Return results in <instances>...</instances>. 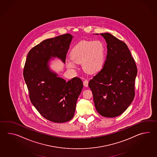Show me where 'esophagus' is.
<instances>
[{
	"label": "esophagus",
	"mask_w": 157,
	"mask_h": 157,
	"mask_svg": "<svg viewBox=\"0 0 157 157\" xmlns=\"http://www.w3.org/2000/svg\"><path fill=\"white\" fill-rule=\"evenodd\" d=\"M83 85H84V86H85V87H88V80H84Z\"/></svg>",
	"instance_id": "1"
}]
</instances>
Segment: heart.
Returning a JSON list of instances; mask_svg holds the SVG:
<instances>
[{"instance_id": "heart-1", "label": "heart", "mask_w": 157, "mask_h": 157, "mask_svg": "<svg viewBox=\"0 0 157 157\" xmlns=\"http://www.w3.org/2000/svg\"><path fill=\"white\" fill-rule=\"evenodd\" d=\"M73 61H69L67 65L71 69L76 67L75 63H82L84 71L94 73L100 70L105 59V47L100 40L81 41L73 47L70 53Z\"/></svg>"}]
</instances>
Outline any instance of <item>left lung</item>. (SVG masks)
I'll return each instance as SVG.
<instances>
[{
    "label": "left lung",
    "mask_w": 157,
    "mask_h": 157,
    "mask_svg": "<svg viewBox=\"0 0 157 157\" xmlns=\"http://www.w3.org/2000/svg\"><path fill=\"white\" fill-rule=\"evenodd\" d=\"M101 35L107 43V55L102 69L88 86L97 112L113 118L122 114L132 102L137 69L124 42L109 33Z\"/></svg>",
    "instance_id": "left-lung-1"
}]
</instances>
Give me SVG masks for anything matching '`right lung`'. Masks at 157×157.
<instances>
[{"instance_id": "right-lung-1", "label": "right lung", "mask_w": 157, "mask_h": 157, "mask_svg": "<svg viewBox=\"0 0 157 157\" xmlns=\"http://www.w3.org/2000/svg\"><path fill=\"white\" fill-rule=\"evenodd\" d=\"M72 38L70 34H65L43 40L29 52L25 63L23 75L30 101L44 118L55 123L73 118L83 87L79 78L66 82L51 72L47 65L51 57L65 63Z\"/></svg>"}]
</instances>
